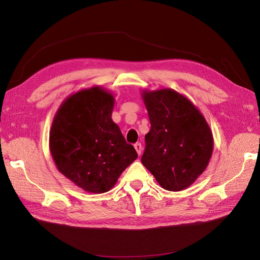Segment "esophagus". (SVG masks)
Segmentation results:
<instances>
[{
  "label": "esophagus",
  "instance_id": "34e87169",
  "mask_svg": "<svg viewBox=\"0 0 260 260\" xmlns=\"http://www.w3.org/2000/svg\"><path fill=\"white\" fill-rule=\"evenodd\" d=\"M135 148H136V151H137L138 155L140 156V155H141V153H142V144H141V143H137V144H135Z\"/></svg>",
  "mask_w": 260,
  "mask_h": 260
}]
</instances>
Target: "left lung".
<instances>
[{
	"label": "left lung",
	"instance_id": "8db88e82",
	"mask_svg": "<svg viewBox=\"0 0 260 260\" xmlns=\"http://www.w3.org/2000/svg\"><path fill=\"white\" fill-rule=\"evenodd\" d=\"M151 122L141 161L161 187L181 191L206 169L214 149L209 125L190 100L171 89L143 91Z\"/></svg>",
	"mask_w": 260,
	"mask_h": 260
}]
</instances>
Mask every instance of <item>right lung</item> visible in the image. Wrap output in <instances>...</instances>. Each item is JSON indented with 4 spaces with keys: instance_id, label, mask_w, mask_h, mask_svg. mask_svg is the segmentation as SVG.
<instances>
[{
    "instance_id": "right-lung-1",
    "label": "right lung",
    "mask_w": 260,
    "mask_h": 260,
    "mask_svg": "<svg viewBox=\"0 0 260 260\" xmlns=\"http://www.w3.org/2000/svg\"><path fill=\"white\" fill-rule=\"evenodd\" d=\"M115 99L100 86L67 98L50 132L51 154L59 172L84 191L104 193L138 158L113 121Z\"/></svg>"
}]
</instances>
